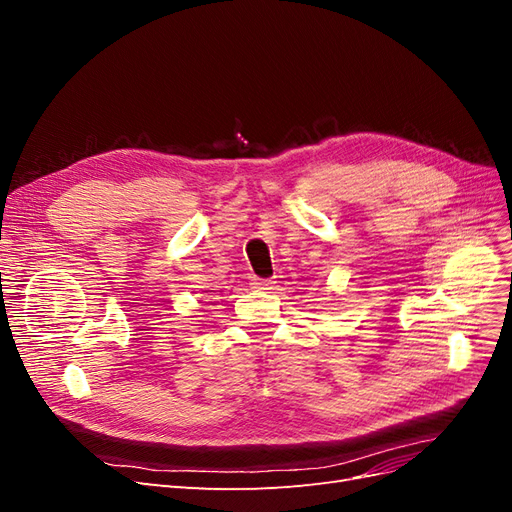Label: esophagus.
<instances>
[{
    "instance_id": "1",
    "label": "esophagus",
    "mask_w": 512,
    "mask_h": 512,
    "mask_svg": "<svg viewBox=\"0 0 512 512\" xmlns=\"http://www.w3.org/2000/svg\"><path fill=\"white\" fill-rule=\"evenodd\" d=\"M252 286L256 290H269L273 286V280H265V277H252Z\"/></svg>"
}]
</instances>
